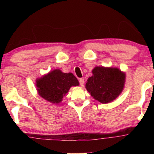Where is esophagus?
<instances>
[{
    "mask_svg": "<svg viewBox=\"0 0 154 154\" xmlns=\"http://www.w3.org/2000/svg\"><path fill=\"white\" fill-rule=\"evenodd\" d=\"M79 85H80L81 86H83V85H84V79L80 78L79 79Z\"/></svg>",
    "mask_w": 154,
    "mask_h": 154,
    "instance_id": "obj_1",
    "label": "esophagus"
}]
</instances>
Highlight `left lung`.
Wrapping results in <instances>:
<instances>
[{
	"label": "left lung",
	"instance_id": "8db88e82",
	"mask_svg": "<svg viewBox=\"0 0 154 154\" xmlns=\"http://www.w3.org/2000/svg\"><path fill=\"white\" fill-rule=\"evenodd\" d=\"M88 79L85 88L91 96L102 103L115 100L123 91L125 74L118 68L96 66Z\"/></svg>",
	"mask_w": 154,
	"mask_h": 154
}]
</instances>
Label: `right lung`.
Masks as SVG:
<instances>
[{
	"mask_svg": "<svg viewBox=\"0 0 154 154\" xmlns=\"http://www.w3.org/2000/svg\"><path fill=\"white\" fill-rule=\"evenodd\" d=\"M79 82L72 73H63L54 69L40 78L37 79L38 94L48 101L59 103L72 86H78Z\"/></svg>",
	"mask_w": 154,
	"mask_h": 154,
	"instance_id": "1",
	"label": "right lung"
}]
</instances>
